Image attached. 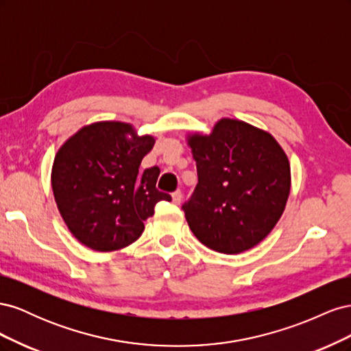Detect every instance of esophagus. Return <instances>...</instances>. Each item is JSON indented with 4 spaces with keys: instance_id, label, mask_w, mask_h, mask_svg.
<instances>
[{
    "instance_id": "1",
    "label": "esophagus",
    "mask_w": 351,
    "mask_h": 351,
    "mask_svg": "<svg viewBox=\"0 0 351 351\" xmlns=\"http://www.w3.org/2000/svg\"><path fill=\"white\" fill-rule=\"evenodd\" d=\"M173 196V202L176 205H180L182 204V197H183V195H182V192H180V190H176V192L171 195Z\"/></svg>"
}]
</instances>
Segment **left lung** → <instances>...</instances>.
Segmentation results:
<instances>
[{
	"mask_svg": "<svg viewBox=\"0 0 351 351\" xmlns=\"http://www.w3.org/2000/svg\"><path fill=\"white\" fill-rule=\"evenodd\" d=\"M197 186L183 205L206 247L239 254L277 226L291 187L290 162L275 137L246 121L221 119L209 134H187Z\"/></svg>",
	"mask_w": 351,
	"mask_h": 351,
	"instance_id": "8db88e82",
	"label": "left lung"
}]
</instances>
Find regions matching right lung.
Wrapping results in <instances>:
<instances>
[{
	"label": "right lung",
	"mask_w": 351,
	"mask_h": 351,
	"mask_svg": "<svg viewBox=\"0 0 351 351\" xmlns=\"http://www.w3.org/2000/svg\"><path fill=\"white\" fill-rule=\"evenodd\" d=\"M155 137L123 121L82 127L62 143L51 171L56 204L67 228L95 252L127 247L142 236L143 221L171 196L155 187L159 168L139 173Z\"/></svg>",
	"instance_id": "right-lung-1"
}]
</instances>
